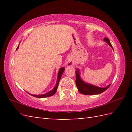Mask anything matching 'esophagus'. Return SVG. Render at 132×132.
<instances>
[{
  "instance_id": "1",
  "label": "esophagus",
  "mask_w": 132,
  "mask_h": 132,
  "mask_svg": "<svg viewBox=\"0 0 132 132\" xmlns=\"http://www.w3.org/2000/svg\"><path fill=\"white\" fill-rule=\"evenodd\" d=\"M67 66H73L74 65V62L71 59H69L67 61Z\"/></svg>"
}]
</instances>
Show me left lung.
<instances>
[{"label":"left lung","mask_w":132,"mask_h":132,"mask_svg":"<svg viewBox=\"0 0 132 132\" xmlns=\"http://www.w3.org/2000/svg\"><path fill=\"white\" fill-rule=\"evenodd\" d=\"M104 40L109 45L111 46L113 48L112 46L110 43L108 38H104ZM77 71H75V74H76V80H75V83H76L77 87L78 88V90L79 91L80 94L83 95H97L102 93V92H104L108 88V87L110 86L111 85H109L108 86L104 88H101L99 87L95 86L94 85H89V84L86 83L84 82L80 78L79 72L78 70H77Z\"/></svg>","instance_id":"1"}]
</instances>
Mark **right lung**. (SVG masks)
Listing matches in <instances>:
<instances>
[{"label":"right lung","mask_w":132,"mask_h":132,"mask_svg":"<svg viewBox=\"0 0 132 132\" xmlns=\"http://www.w3.org/2000/svg\"><path fill=\"white\" fill-rule=\"evenodd\" d=\"M19 48V46L18 47H17L16 49H18ZM64 70V68H62L60 69V70L58 71V78H57V83H56V85L55 86V87L53 88L52 91H49V92H47V93L45 94H44V95H32V94H30V95H32V96L36 97H38V98H44V97H49V96H51L52 95H53L54 94H55V93L57 91V89L58 88V86L59 85V82H60V79H61V78L62 77V75L63 72ZM28 94H29L28 92H27Z\"/></svg>","instance_id":"obj_1"}]
</instances>
